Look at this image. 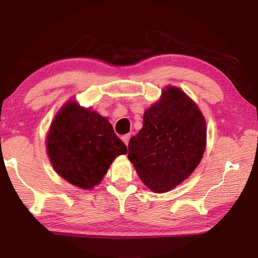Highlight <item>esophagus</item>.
I'll list each match as a JSON object with an SVG mask.
<instances>
[{"mask_svg": "<svg viewBox=\"0 0 258 258\" xmlns=\"http://www.w3.org/2000/svg\"><path fill=\"white\" fill-rule=\"evenodd\" d=\"M130 138H131V135H130V134H126V135H123V137H121V140H123V141H124V143H125L126 146H128Z\"/></svg>", "mask_w": 258, "mask_h": 258, "instance_id": "obj_1", "label": "esophagus"}]
</instances>
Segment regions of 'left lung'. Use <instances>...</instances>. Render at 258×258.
<instances>
[{
	"label": "left lung",
	"instance_id": "obj_1",
	"mask_svg": "<svg viewBox=\"0 0 258 258\" xmlns=\"http://www.w3.org/2000/svg\"><path fill=\"white\" fill-rule=\"evenodd\" d=\"M206 121L197 104L168 86L147 109L143 126L128 143V159L150 190L163 194L190 176L206 148Z\"/></svg>",
	"mask_w": 258,
	"mask_h": 258
}]
</instances>
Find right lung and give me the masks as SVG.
<instances>
[{"label":"right lung","instance_id":"obj_1","mask_svg":"<svg viewBox=\"0 0 258 258\" xmlns=\"http://www.w3.org/2000/svg\"><path fill=\"white\" fill-rule=\"evenodd\" d=\"M46 147L54 171L85 190L101 182L117 156L127 154L107 118L73 100L54 117Z\"/></svg>","mask_w":258,"mask_h":258}]
</instances>
